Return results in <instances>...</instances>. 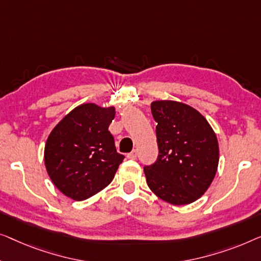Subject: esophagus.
I'll list each match as a JSON object with an SVG mask.
<instances>
[{
  "label": "esophagus",
  "instance_id": "esophagus-1",
  "mask_svg": "<svg viewBox=\"0 0 261 261\" xmlns=\"http://www.w3.org/2000/svg\"><path fill=\"white\" fill-rule=\"evenodd\" d=\"M126 157L130 160H136L137 159V150H132L130 153H127Z\"/></svg>",
  "mask_w": 261,
  "mask_h": 261
}]
</instances>
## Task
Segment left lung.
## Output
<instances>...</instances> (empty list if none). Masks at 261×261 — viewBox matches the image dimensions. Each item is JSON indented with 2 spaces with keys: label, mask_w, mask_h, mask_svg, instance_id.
<instances>
[{
  "label": "left lung",
  "mask_w": 261,
  "mask_h": 261,
  "mask_svg": "<svg viewBox=\"0 0 261 261\" xmlns=\"http://www.w3.org/2000/svg\"><path fill=\"white\" fill-rule=\"evenodd\" d=\"M151 113L159 157L144 167L146 183L169 203H192L205 193L218 170L216 135L199 111L183 102L153 101Z\"/></svg>",
  "instance_id": "8db88e82"
}]
</instances>
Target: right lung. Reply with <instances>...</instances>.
Segmentation results:
<instances>
[{
  "label": "right lung",
  "instance_id": "add662e5",
  "mask_svg": "<svg viewBox=\"0 0 261 261\" xmlns=\"http://www.w3.org/2000/svg\"><path fill=\"white\" fill-rule=\"evenodd\" d=\"M115 108L83 104L72 110L48 136L45 166L54 186L83 201L108 187L124 155L116 150L109 125Z\"/></svg>",
  "mask_w": 261,
  "mask_h": 261
}]
</instances>
